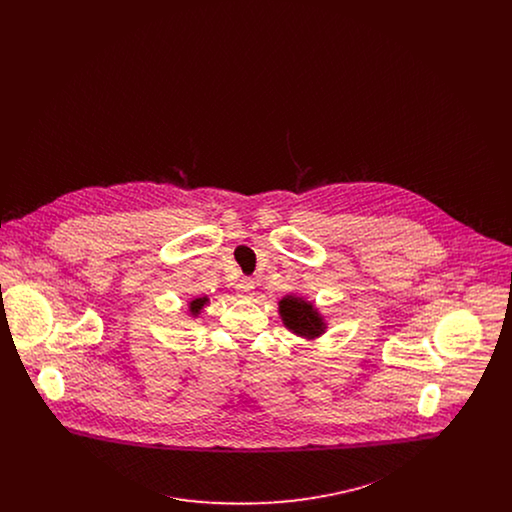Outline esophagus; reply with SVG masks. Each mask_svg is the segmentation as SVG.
Instances as JSON below:
<instances>
[{
    "label": "esophagus",
    "instance_id": "1",
    "mask_svg": "<svg viewBox=\"0 0 512 512\" xmlns=\"http://www.w3.org/2000/svg\"><path fill=\"white\" fill-rule=\"evenodd\" d=\"M255 290V282L251 280V278H242L240 282H238V293L242 295V297H249L251 293Z\"/></svg>",
    "mask_w": 512,
    "mask_h": 512
}]
</instances>
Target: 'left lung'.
<instances>
[{
    "label": "left lung",
    "mask_w": 512,
    "mask_h": 512,
    "mask_svg": "<svg viewBox=\"0 0 512 512\" xmlns=\"http://www.w3.org/2000/svg\"><path fill=\"white\" fill-rule=\"evenodd\" d=\"M280 315L284 324L303 338H315L324 330V322L318 317L313 305L299 297H293V295L284 297L280 301Z\"/></svg>",
    "instance_id": "1"
}]
</instances>
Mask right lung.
<instances>
[{"label": "right lung", "mask_w": 512, "mask_h": 512, "mask_svg": "<svg viewBox=\"0 0 512 512\" xmlns=\"http://www.w3.org/2000/svg\"><path fill=\"white\" fill-rule=\"evenodd\" d=\"M205 301H207V299H205V297H203V299H194V301H192V303H190V311H192V313H194V315H197V313H199V311H201V307H203V305H205Z\"/></svg>", "instance_id": "1"}]
</instances>
